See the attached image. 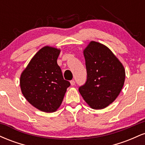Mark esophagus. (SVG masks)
Segmentation results:
<instances>
[{"instance_id": "34e87169", "label": "esophagus", "mask_w": 145, "mask_h": 145, "mask_svg": "<svg viewBox=\"0 0 145 145\" xmlns=\"http://www.w3.org/2000/svg\"><path fill=\"white\" fill-rule=\"evenodd\" d=\"M70 83H71V86H74L75 85V81L74 80H71Z\"/></svg>"}]
</instances>
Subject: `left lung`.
Masks as SVG:
<instances>
[{"label": "left lung", "instance_id": "8db88e82", "mask_svg": "<svg viewBox=\"0 0 145 145\" xmlns=\"http://www.w3.org/2000/svg\"><path fill=\"white\" fill-rule=\"evenodd\" d=\"M87 79L79 92L93 109H103L116 99L123 86L125 71L108 48L91 41L84 50Z\"/></svg>", "mask_w": 145, "mask_h": 145}]
</instances>
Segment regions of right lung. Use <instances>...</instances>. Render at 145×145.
Masks as SVG:
<instances>
[{"label": "right lung", "mask_w": 145, "mask_h": 145, "mask_svg": "<svg viewBox=\"0 0 145 145\" xmlns=\"http://www.w3.org/2000/svg\"><path fill=\"white\" fill-rule=\"evenodd\" d=\"M59 49L45 46L31 60L20 76L23 95L32 106L45 112H55L70 82L63 78L57 64Z\"/></svg>", "instance_id": "1"}]
</instances>
